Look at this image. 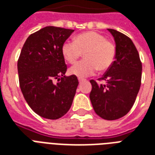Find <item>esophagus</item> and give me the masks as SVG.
<instances>
[{"instance_id":"obj_1","label":"esophagus","mask_w":155,"mask_h":155,"mask_svg":"<svg viewBox=\"0 0 155 155\" xmlns=\"http://www.w3.org/2000/svg\"><path fill=\"white\" fill-rule=\"evenodd\" d=\"M83 80H83V79H80V78H79V82H80V83H81V82H82Z\"/></svg>"}]
</instances>
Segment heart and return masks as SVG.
Here are the masks:
<instances>
[{"label": "heart", "instance_id": "heart-1", "mask_svg": "<svg viewBox=\"0 0 155 155\" xmlns=\"http://www.w3.org/2000/svg\"><path fill=\"white\" fill-rule=\"evenodd\" d=\"M84 53V61L71 67L70 73L79 78L92 75L97 70L104 72L110 69L115 61L117 48L115 44L97 31L78 34L73 42L67 41L62 46V54L70 64L75 63Z\"/></svg>", "mask_w": 155, "mask_h": 155}]
</instances>
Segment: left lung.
Masks as SVG:
<instances>
[{
  "label": "left lung",
  "mask_w": 155,
  "mask_h": 155,
  "mask_svg": "<svg viewBox=\"0 0 155 155\" xmlns=\"http://www.w3.org/2000/svg\"><path fill=\"white\" fill-rule=\"evenodd\" d=\"M114 36L117 48L115 61L99 81L91 80L89 94L93 110L106 120H115L129 112L135 102L141 84L142 64L132 40L114 29H108Z\"/></svg>",
  "instance_id": "obj_1"
}]
</instances>
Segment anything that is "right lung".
<instances>
[{"instance_id": "right-lung-1", "label": "right lung", "mask_w": 155, "mask_h": 155, "mask_svg": "<svg viewBox=\"0 0 155 155\" xmlns=\"http://www.w3.org/2000/svg\"><path fill=\"white\" fill-rule=\"evenodd\" d=\"M73 31L49 26L31 34L18 60L22 95L33 111L45 119L67 114L79 84L75 75H64L67 67L62 54V45Z\"/></svg>"}]
</instances>
